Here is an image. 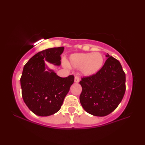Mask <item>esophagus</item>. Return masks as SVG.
<instances>
[{"instance_id":"obj_1","label":"esophagus","mask_w":145,"mask_h":145,"mask_svg":"<svg viewBox=\"0 0 145 145\" xmlns=\"http://www.w3.org/2000/svg\"><path fill=\"white\" fill-rule=\"evenodd\" d=\"M74 82H75V83H78V82H79V77H78V76H75V77Z\"/></svg>"}]
</instances>
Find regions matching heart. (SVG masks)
I'll return each mask as SVG.
<instances>
[{"label": "heart", "instance_id": "b5f03b06", "mask_svg": "<svg viewBox=\"0 0 145 145\" xmlns=\"http://www.w3.org/2000/svg\"><path fill=\"white\" fill-rule=\"evenodd\" d=\"M104 59L99 52L78 53L71 55L69 66L80 68L82 74L86 77L94 75L101 70Z\"/></svg>", "mask_w": 145, "mask_h": 145}]
</instances>
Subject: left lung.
<instances>
[{
  "mask_svg": "<svg viewBox=\"0 0 145 145\" xmlns=\"http://www.w3.org/2000/svg\"><path fill=\"white\" fill-rule=\"evenodd\" d=\"M104 66L94 75L82 78L80 102L88 113L105 116L114 111L125 92V73L116 59L106 54Z\"/></svg>",
  "mask_w": 145,
  "mask_h": 145,
  "instance_id": "1",
  "label": "left lung"
}]
</instances>
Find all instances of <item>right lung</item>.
Segmentation results:
<instances>
[{"mask_svg":"<svg viewBox=\"0 0 145 145\" xmlns=\"http://www.w3.org/2000/svg\"><path fill=\"white\" fill-rule=\"evenodd\" d=\"M63 51V46L41 51L24 67L20 78L23 100L38 116H48L57 112L74 82L73 75L60 77L45 65V61L60 66Z\"/></svg>","mask_w":145,"mask_h":145,"instance_id":"right-lung-1","label":"right lung"}]
</instances>
